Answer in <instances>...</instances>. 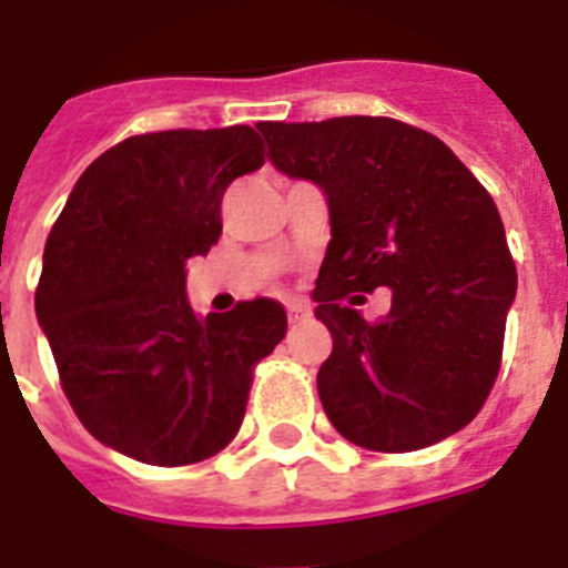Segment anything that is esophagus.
I'll list each match as a JSON object with an SVG mask.
<instances>
[{
	"label": "esophagus",
	"mask_w": 568,
	"mask_h": 568,
	"mask_svg": "<svg viewBox=\"0 0 568 568\" xmlns=\"http://www.w3.org/2000/svg\"><path fill=\"white\" fill-rule=\"evenodd\" d=\"M285 308H288V321H292V324H297V321H306V317L312 315V306H308L306 300H288V303H285Z\"/></svg>",
	"instance_id": "esophagus-1"
}]
</instances>
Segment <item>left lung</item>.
<instances>
[{
  "instance_id": "8db88e82",
  "label": "left lung",
  "mask_w": 568,
  "mask_h": 568,
  "mask_svg": "<svg viewBox=\"0 0 568 568\" xmlns=\"http://www.w3.org/2000/svg\"><path fill=\"white\" fill-rule=\"evenodd\" d=\"M260 131L276 169L315 180L329 204L312 300L332 335L317 371L332 426L373 452H414L460 432L499 376L516 294L490 192L435 133L399 119ZM379 284L392 288V312L364 322L352 303Z\"/></svg>"
}]
</instances>
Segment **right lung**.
Masks as SVG:
<instances>
[{
    "label": "right lung",
    "instance_id": "add662e5",
    "mask_svg": "<svg viewBox=\"0 0 568 568\" xmlns=\"http://www.w3.org/2000/svg\"><path fill=\"white\" fill-rule=\"evenodd\" d=\"M265 165L247 124L128 136L78 178L34 292L60 388L95 440L154 467L210 458L242 426L253 371L285 308L239 300L197 315L186 262L221 236V197Z\"/></svg>",
    "mask_w": 568,
    "mask_h": 568
}]
</instances>
